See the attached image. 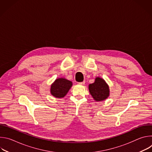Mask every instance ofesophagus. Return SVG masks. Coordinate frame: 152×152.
<instances>
[{
    "label": "esophagus",
    "instance_id": "1",
    "mask_svg": "<svg viewBox=\"0 0 152 152\" xmlns=\"http://www.w3.org/2000/svg\"><path fill=\"white\" fill-rule=\"evenodd\" d=\"M85 81H83V82H79V83H79V85H83L85 84Z\"/></svg>",
    "mask_w": 152,
    "mask_h": 152
}]
</instances>
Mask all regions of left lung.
I'll use <instances>...</instances> for the list:
<instances>
[{
    "label": "left lung",
    "instance_id": "obj_1",
    "mask_svg": "<svg viewBox=\"0 0 152 152\" xmlns=\"http://www.w3.org/2000/svg\"><path fill=\"white\" fill-rule=\"evenodd\" d=\"M88 90L96 102L105 100L110 96L109 85L103 79L100 77H96L94 82L88 85Z\"/></svg>",
    "mask_w": 152,
    "mask_h": 152
}]
</instances>
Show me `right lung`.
<instances>
[{"mask_svg":"<svg viewBox=\"0 0 152 152\" xmlns=\"http://www.w3.org/2000/svg\"><path fill=\"white\" fill-rule=\"evenodd\" d=\"M72 85V82L66 78H58L50 86V94L56 98H62L67 94Z\"/></svg>","mask_w":152,"mask_h":152,"instance_id":"add662e5","label":"right lung"}]
</instances>
